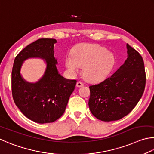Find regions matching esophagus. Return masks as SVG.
Masks as SVG:
<instances>
[{
  "label": "esophagus",
  "instance_id": "34e87169",
  "mask_svg": "<svg viewBox=\"0 0 154 154\" xmlns=\"http://www.w3.org/2000/svg\"><path fill=\"white\" fill-rule=\"evenodd\" d=\"M83 85H83V83L82 82L79 81V82H76V87H82Z\"/></svg>",
  "mask_w": 154,
  "mask_h": 154
}]
</instances>
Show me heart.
Here are the masks:
<instances>
[{"mask_svg": "<svg viewBox=\"0 0 154 154\" xmlns=\"http://www.w3.org/2000/svg\"><path fill=\"white\" fill-rule=\"evenodd\" d=\"M116 59L107 48L97 44L84 43L73 51L72 55L65 58V65L72 74L82 67L83 78L89 82H98L108 76L114 69Z\"/></svg>", "mask_w": 154, "mask_h": 154, "instance_id": "obj_1", "label": "heart"}]
</instances>
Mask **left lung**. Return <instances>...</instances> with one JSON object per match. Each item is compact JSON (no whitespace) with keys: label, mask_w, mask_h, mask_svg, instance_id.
I'll return each instance as SVG.
<instances>
[{"label":"left lung","mask_w":154,"mask_h":154,"mask_svg":"<svg viewBox=\"0 0 154 154\" xmlns=\"http://www.w3.org/2000/svg\"><path fill=\"white\" fill-rule=\"evenodd\" d=\"M128 57L111 76L89 87L88 106L97 119L110 122L128 115L138 103L144 92L145 76L141 55L126 44Z\"/></svg>","instance_id":"obj_1"}]
</instances>
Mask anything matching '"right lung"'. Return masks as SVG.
<instances>
[{
	"mask_svg": "<svg viewBox=\"0 0 154 154\" xmlns=\"http://www.w3.org/2000/svg\"><path fill=\"white\" fill-rule=\"evenodd\" d=\"M53 38H40L28 45L16 56L11 74L13 100L23 114L40 124L53 122L66 110L75 88L76 80H68L59 74L57 61L54 57ZM29 58H40L46 61L44 74L38 82L29 83L21 76L23 61Z\"/></svg>",
	"mask_w": 154,
	"mask_h": 154,
	"instance_id": "add662e5",
	"label": "right lung"
}]
</instances>
